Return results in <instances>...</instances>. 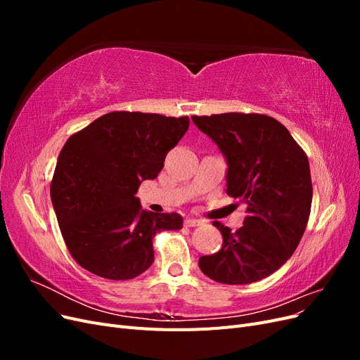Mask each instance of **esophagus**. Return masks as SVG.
Here are the masks:
<instances>
[{
	"mask_svg": "<svg viewBox=\"0 0 360 360\" xmlns=\"http://www.w3.org/2000/svg\"><path fill=\"white\" fill-rule=\"evenodd\" d=\"M201 224H202V221L197 219V217H186V219H184V225L186 226H198Z\"/></svg>",
	"mask_w": 360,
	"mask_h": 360,
	"instance_id": "1",
	"label": "esophagus"
}]
</instances>
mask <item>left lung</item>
<instances>
[{
    "mask_svg": "<svg viewBox=\"0 0 360 360\" xmlns=\"http://www.w3.org/2000/svg\"><path fill=\"white\" fill-rule=\"evenodd\" d=\"M226 162V193L246 202L243 226L221 222L222 248L204 255L202 274L221 284H252L287 263L307 228L312 183L304 151L278 120L261 114L193 115Z\"/></svg>",
    "mask_w": 360,
    "mask_h": 360,
    "instance_id": "obj_1",
    "label": "left lung"
}]
</instances>
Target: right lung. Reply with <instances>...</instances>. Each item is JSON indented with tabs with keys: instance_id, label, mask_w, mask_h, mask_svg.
<instances>
[{
	"instance_id": "1",
	"label": "right lung",
	"mask_w": 360,
	"mask_h": 360,
	"mask_svg": "<svg viewBox=\"0 0 360 360\" xmlns=\"http://www.w3.org/2000/svg\"><path fill=\"white\" fill-rule=\"evenodd\" d=\"M189 117L110 112L72 135L57 160L51 200L76 263L106 279H132L153 264V237L180 230L177 213L143 210L135 195L153 180Z\"/></svg>"
}]
</instances>
